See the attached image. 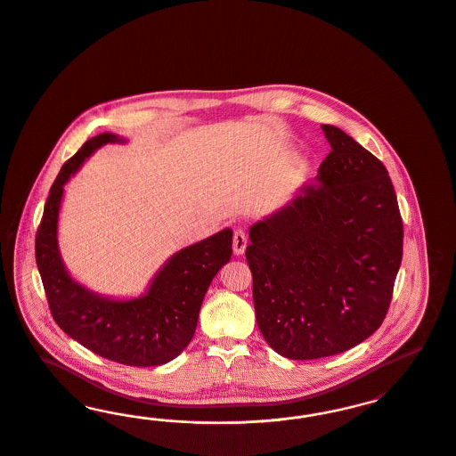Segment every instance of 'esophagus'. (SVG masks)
<instances>
[{"mask_svg": "<svg viewBox=\"0 0 456 456\" xmlns=\"http://www.w3.org/2000/svg\"><path fill=\"white\" fill-rule=\"evenodd\" d=\"M246 246H248L246 232L240 231V229H236L234 236H232V251H234V255H242L246 251Z\"/></svg>", "mask_w": 456, "mask_h": 456, "instance_id": "34e87169", "label": "esophagus"}]
</instances>
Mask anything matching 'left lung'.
<instances>
[{"label": "left lung", "mask_w": 456, "mask_h": 456, "mask_svg": "<svg viewBox=\"0 0 456 456\" xmlns=\"http://www.w3.org/2000/svg\"><path fill=\"white\" fill-rule=\"evenodd\" d=\"M322 130L332 151L321 184L255 224L246 248L257 328L290 360L332 356L370 338L401 268L403 225L387 167L341 128Z\"/></svg>", "instance_id": "8db88e82"}]
</instances>
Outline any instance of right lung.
Here are the masks:
<instances>
[{"label": "right lung", "mask_w": 456, "mask_h": 456, "mask_svg": "<svg viewBox=\"0 0 456 456\" xmlns=\"http://www.w3.org/2000/svg\"><path fill=\"white\" fill-rule=\"evenodd\" d=\"M124 142L113 134L86 141L61 167L51 186L36 234V261L57 326L93 353L128 366H158L190 345L203 297L214 276L232 256V231L188 246L173 256L144 297L110 300L77 285L57 249V217L64 183L98 147Z\"/></svg>", "instance_id": "obj_1"}]
</instances>
